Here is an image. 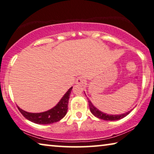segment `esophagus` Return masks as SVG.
<instances>
[{"label": "esophagus", "mask_w": 154, "mask_h": 154, "mask_svg": "<svg viewBox=\"0 0 154 154\" xmlns=\"http://www.w3.org/2000/svg\"><path fill=\"white\" fill-rule=\"evenodd\" d=\"M83 83H84V78L82 77H78L76 79V84H82Z\"/></svg>", "instance_id": "obj_1"}]
</instances>
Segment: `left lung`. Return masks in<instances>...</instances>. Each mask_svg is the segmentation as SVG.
<instances>
[{"label":"left lung","instance_id":"8db88e82","mask_svg":"<svg viewBox=\"0 0 154 154\" xmlns=\"http://www.w3.org/2000/svg\"><path fill=\"white\" fill-rule=\"evenodd\" d=\"M88 105H89V108H90L91 112L93 113V115H94V116L97 117L98 118L102 119V120H108V121H114V120H120V119L127 116V115L129 114L130 112L132 111V110H131V111L127 112V113H123L121 115H109L99 111L97 108L93 106V104H92L91 102L89 100H88Z\"/></svg>","mask_w":154,"mask_h":154}]
</instances>
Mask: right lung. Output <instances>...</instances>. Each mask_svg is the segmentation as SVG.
I'll return each mask as SVG.
<instances>
[{"label":"right lung","mask_w":154,"mask_h":154,"mask_svg":"<svg viewBox=\"0 0 154 154\" xmlns=\"http://www.w3.org/2000/svg\"><path fill=\"white\" fill-rule=\"evenodd\" d=\"M72 87L66 92L58 104L52 109L43 113H28L18 107L19 111L27 120L38 125H50L61 120L67 113L68 100Z\"/></svg>","instance_id":"right-lung-1"}]
</instances>
